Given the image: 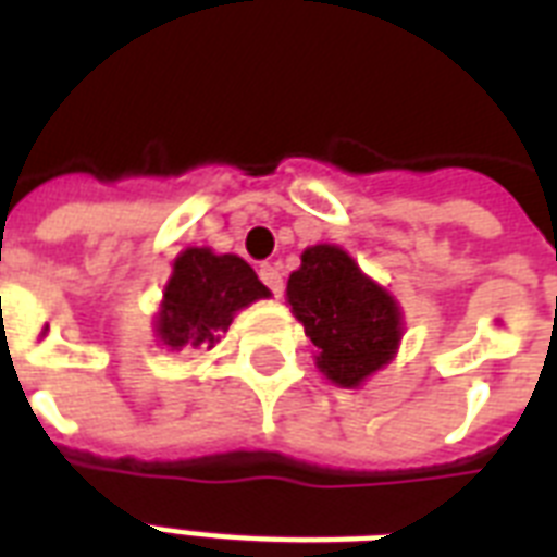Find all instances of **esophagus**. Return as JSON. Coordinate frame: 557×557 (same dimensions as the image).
Segmentation results:
<instances>
[{"mask_svg": "<svg viewBox=\"0 0 557 557\" xmlns=\"http://www.w3.org/2000/svg\"><path fill=\"white\" fill-rule=\"evenodd\" d=\"M260 280L265 283V286L274 292V295H283V274H280L277 265H271V262H262L260 265Z\"/></svg>", "mask_w": 557, "mask_h": 557, "instance_id": "1", "label": "esophagus"}]
</instances>
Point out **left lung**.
<instances>
[{"instance_id": "obj_1", "label": "left lung", "mask_w": 557, "mask_h": 557, "mask_svg": "<svg viewBox=\"0 0 557 557\" xmlns=\"http://www.w3.org/2000/svg\"><path fill=\"white\" fill-rule=\"evenodd\" d=\"M292 312L318 347V367L338 387H358L393 361L401 309L338 245H312L286 286Z\"/></svg>"}]
</instances>
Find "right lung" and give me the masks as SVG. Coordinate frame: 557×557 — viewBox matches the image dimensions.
I'll list each match as a JSON object with an SVG mask.
<instances>
[{
	"label": "right lung",
	"mask_w": 557,
	"mask_h": 557,
	"mask_svg": "<svg viewBox=\"0 0 557 557\" xmlns=\"http://www.w3.org/2000/svg\"><path fill=\"white\" fill-rule=\"evenodd\" d=\"M269 295L243 257L187 248L176 257L164 286L156 335L170 349L213 347L239 309Z\"/></svg>",
	"instance_id": "right-lung-1"
}]
</instances>
